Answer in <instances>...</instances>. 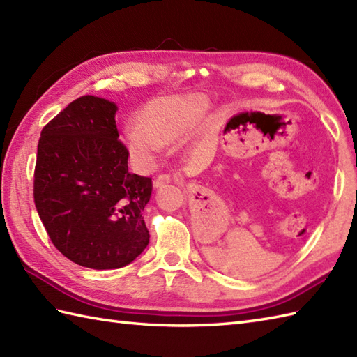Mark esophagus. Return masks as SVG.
Returning <instances> with one entry per match:
<instances>
[{"label":"esophagus","instance_id":"1","mask_svg":"<svg viewBox=\"0 0 357 357\" xmlns=\"http://www.w3.org/2000/svg\"><path fill=\"white\" fill-rule=\"evenodd\" d=\"M170 183H174V184H183V181H181L178 176H172V174L169 173H162L159 174V176L155 179V187H162V185H167Z\"/></svg>","mask_w":357,"mask_h":357}]
</instances>
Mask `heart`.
<instances>
[{"mask_svg": "<svg viewBox=\"0 0 357 357\" xmlns=\"http://www.w3.org/2000/svg\"><path fill=\"white\" fill-rule=\"evenodd\" d=\"M207 107L208 102L202 95L165 96L150 101L139 112L138 126L127 130V146L141 162H151L164 144L190 132Z\"/></svg>", "mask_w": 357, "mask_h": 357, "instance_id": "1", "label": "heart"}]
</instances>
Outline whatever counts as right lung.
Segmentation results:
<instances>
[{
    "label": "right lung",
    "instance_id": "1",
    "mask_svg": "<svg viewBox=\"0 0 357 357\" xmlns=\"http://www.w3.org/2000/svg\"><path fill=\"white\" fill-rule=\"evenodd\" d=\"M84 95L43 127L33 201L52 244L67 259L95 270L121 268L149 244L142 210L151 178L128 172L115 113Z\"/></svg>",
    "mask_w": 357,
    "mask_h": 357
}]
</instances>
